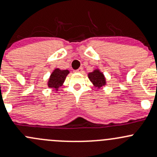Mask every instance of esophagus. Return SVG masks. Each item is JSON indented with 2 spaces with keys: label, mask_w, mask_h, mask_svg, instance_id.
Returning a JSON list of instances; mask_svg holds the SVG:
<instances>
[{
  "label": "esophagus",
  "mask_w": 157,
  "mask_h": 157,
  "mask_svg": "<svg viewBox=\"0 0 157 157\" xmlns=\"http://www.w3.org/2000/svg\"><path fill=\"white\" fill-rule=\"evenodd\" d=\"M75 71L76 72H78V73H82V72L83 71V68L82 67H79V68L77 69V70H76Z\"/></svg>",
  "instance_id": "obj_1"
}]
</instances>
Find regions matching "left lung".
I'll list each match as a JSON object with an SVG mask.
<instances>
[{
  "instance_id": "obj_1",
  "label": "left lung",
  "mask_w": 157,
  "mask_h": 157,
  "mask_svg": "<svg viewBox=\"0 0 157 157\" xmlns=\"http://www.w3.org/2000/svg\"><path fill=\"white\" fill-rule=\"evenodd\" d=\"M88 76L90 81L94 84V86L98 87V88L103 86L106 83L105 77H104L103 74L99 71V70H95L93 72L89 74Z\"/></svg>"
}]
</instances>
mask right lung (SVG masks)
<instances>
[{
  "label": "right lung",
  "mask_w": 157,
  "mask_h": 157,
  "mask_svg": "<svg viewBox=\"0 0 157 157\" xmlns=\"http://www.w3.org/2000/svg\"><path fill=\"white\" fill-rule=\"evenodd\" d=\"M68 74L69 71L67 70H60L59 68L55 69L49 77L48 86L58 90L59 87L64 83L66 77Z\"/></svg>",
  "instance_id": "1"
}]
</instances>
